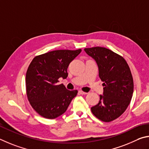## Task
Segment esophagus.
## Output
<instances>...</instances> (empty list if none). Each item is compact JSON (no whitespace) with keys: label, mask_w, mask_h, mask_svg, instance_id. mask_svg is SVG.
I'll return each mask as SVG.
<instances>
[{"label":"esophagus","mask_w":149,"mask_h":149,"mask_svg":"<svg viewBox=\"0 0 149 149\" xmlns=\"http://www.w3.org/2000/svg\"><path fill=\"white\" fill-rule=\"evenodd\" d=\"M79 94H80V95H85V94H87L86 92H83V91H82V90H79Z\"/></svg>","instance_id":"34e87169"}]
</instances>
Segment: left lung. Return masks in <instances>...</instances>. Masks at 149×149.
<instances>
[{
    "label": "left lung",
    "instance_id": "left-lung-1",
    "mask_svg": "<svg viewBox=\"0 0 149 149\" xmlns=\"http://www.w3.org/2000/svg\"><path fill=\"white\" fill-rule=\"evenodd\" d=\"M84 51L97 63L104 86L100 101L91 110L101 121L111 122L124 113L131 101L134 92L131 70L124 57L111 49L97 46Z\"/></svg>",
    "mask_w": 149,
    "mask_h": 149
}]
</instances>
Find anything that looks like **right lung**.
I'll return each mask as SVG.
<instances>
[{"mask_svg":"<svg viewBox=\"0 0 149 149\" xmlns=\"http://www.w3.org/2000/svg\"><path fill=\"white\" fill-rule=\"evenodd\" d=\"M82 49H59L37 56L26 73V92L34 110L44 118L54 119L67 111L77 90H68L57 84L59 78L68 76L69 65Z\"/></svg>","mask_w":149,"mask_h":149,"instance_id":"add662e5","label":"right lung"}]
</instances>
